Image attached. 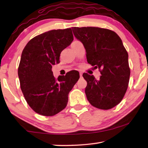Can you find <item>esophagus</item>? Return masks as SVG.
<instances>
[{"label":"esophagus","mask_w":148,"mask_h":148,"mask_svg":"<svg viewBox=\"0 0 148 148\" xmlns=\"http://www.w3.org/2000/svg\"><path fill=\"white\" fill-rule=\"evenodd\" d=\"M82 72H79V76H80V77H82Z\"/></svg>","instance_id":"obj_1"}]
</instances>
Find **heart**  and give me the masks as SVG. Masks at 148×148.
<instances>
[{
    "mask_svg": "<svg viewBox=\"0 0 148 148\" xmlns=\"http://www.w3.org/2000/svg\"><path fill=\"white\" fill-rule=\"evenodd\" d=\"M74 42H75V41H74Z\"/></svg>",
    "mask_w": 148,
    "mask_h": 148,
    "instance_id": "1",
    "label": "heart"
}]
</instances>
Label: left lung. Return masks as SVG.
Returning <instances> with one entry per match:
<instances>
[{
	"label": "left lung",
	"mask_w": 148,
	"mask_h": 148,
	"mask_svg": "<svg viewBox=\"0 0 148 148\" xmlns=\"http://www.w3.org/2000/svg\"><path fill=\"white\" fill-rule=\"evenodd\" d=\"M75 37L84 44L88 63L99 68L101 76L84 74L86 95L92 106L111 109L122 101L128 87V53L120 37L111 30L99 27H72Z\"/></svg>",
	"instance_id": "left-lung-1"
}]
</instances>
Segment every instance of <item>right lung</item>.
<instances>
[{
  "label": "right lung",
  "mask_w": 148,
  "mask_h": 148,
  "mask_svg": "<svg viewBox=\"0 0 148 148\" xmlns=\"http://www.w3.org/2000/svg\"><path fill=\"white\" fill-rule=\"evenodd\" d=\"M71 29L51 30L32 38L21 53L18 68L20 87L27 104L37 114L52 116L66 106L69 93L79 78L76 71L53 76L52 66L73 41Z\"/></svg>",
  "instance_id": "1"
}]
</instances>
